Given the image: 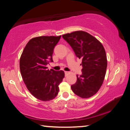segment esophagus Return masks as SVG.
I'll return each instance as SVG.
<instances>
[{
	"label": "esophagus",
	"instance_id": "obj_1",
	"mask_svg": "<svg viewBox=\"0 0 130 130\" xmlns=\"http://www.w3.org/2000/svg\"><path fill=\"white\" fill-rule=\"evenodd\" d=\"M68 73H69V72H67V71H65V76H67Z\"/></svg>",
	"mask_w": 130,
	"mask_h": 130
}]
</instances>
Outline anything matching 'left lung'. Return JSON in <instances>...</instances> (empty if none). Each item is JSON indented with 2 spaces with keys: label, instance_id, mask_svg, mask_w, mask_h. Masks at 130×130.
<instances>
[{
  "label": "left lung",
  "instance_id": "8db88e82",
  "mask_svg": "<svg viewBox=\"0 0 130 130\" xmlns=\"http://www.w3.org/2000/svg\"><path fill=\"white\" fill-rule=\"evenodd\" d=\"M76 56L82 59V74L77 75L71 89L81 98H91L100 89L107 67L106 53L102 43L87 32L76 31L62 35Z\"/></svg>",
  "mask_w": 130,
  "mask_h": 130
}]
</instances>
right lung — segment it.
<instances>
[{
    "mask_svg": "<svg viewBox=\"0 0 130 130\" xmlns=\"http://www.w3.org/2000/svg\"><path fill=\"white\" fill-rule=\"evenodd\" d=\"M61 37L32 38L26 44L20 58L21 73L26 87L32 96L43 102L56 98L58 85L65 77L63 70L55 71L46 67L50 62H53L54 48Z\"/></svg>",
    "mask_w": 130,
    "mask_h": 130,
    "instance_id": "obj_1",
    "label": "right lung"
}]
</instances>
